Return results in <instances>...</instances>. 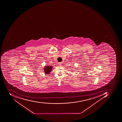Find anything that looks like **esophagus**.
<instances>
[{
	"instance_id": "esophagus-1",
	"label": "esophagus",
	"mask_w": 122,
	"mask_h": 122,
	"mask_svg": "<svg viewBox=\"0 0 122 122\" xmlns=\"http://www.w3.org/2000/svg\"><path fill=\"white\" fill-rule=\"evenodd\" d=\"M58 65H60H60H61L62 62H58Z\"/></svg>"
}]
</instances>
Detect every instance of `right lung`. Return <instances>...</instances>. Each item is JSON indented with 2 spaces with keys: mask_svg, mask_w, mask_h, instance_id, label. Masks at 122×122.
Instances as JSON below:
<instances>
[{
  "mask_svg": "<svg viewBox=\"0 0 122 122\" xmlns=\"http://www.w3.org/2000/svg\"><path fill=\"white\" fill-rule=\"evenodd\" d=\"M44 68V72L46 74H48L51 71L52 67V66H46Z\"/></svg>",
  "mask_w": 122,
  "mask_h": 122,
  "instance_id": "obj_1",
  "label": "right lung"
}]
</instances>
